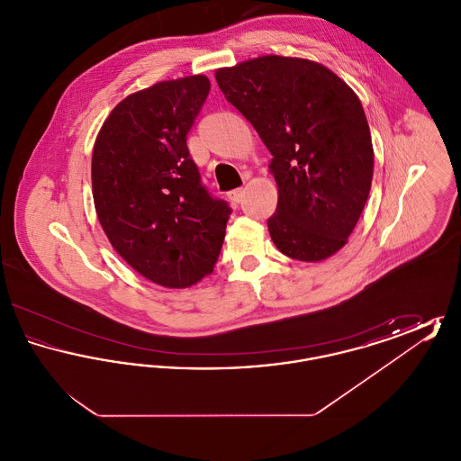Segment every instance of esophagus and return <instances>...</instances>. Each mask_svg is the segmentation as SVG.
Listing matches in <instances>:
<instances>
[{"mask_svg": "<svg viewBox=\"0 0 461 461\" xmlns=\"http://www.w3.org/2000/svg\"><path fill=\"white\" fill-rule=\"evenodd\" d=\"M243 194H245V190L243 188H237V190H233V192H230V195L228 197L231 198L233 202H241V198H243Z\"/></svg>", "mask_w": 461, "mask_h": 461, "instance_id": "esophagus-1", "label": "esophagus"}]
</instances>
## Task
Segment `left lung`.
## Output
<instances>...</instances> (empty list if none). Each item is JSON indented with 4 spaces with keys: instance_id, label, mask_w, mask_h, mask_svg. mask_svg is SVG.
Wrapping results in <instances>:
<instances>
[{
    "instance_id": "8db88e82",
    "label": "left lung",
    "mask_w": 461,
    "mask_h": 461,
    "mask_svg": "<svg viewBox=\"0 0 461 461\" xmlns=\"http://www.w3.org/2000/svg\"><path fill=\"white\" fill-rule=\"evenodd\" d=\"M224 98L273 155L276 249L318 263L340 250L368 200L373 145L363 105L337 74L306 59L264 55L216 70Z\"/></svg>"
}]
</instances>
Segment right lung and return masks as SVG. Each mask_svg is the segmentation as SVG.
Instances as JSON below:
<instances>
[{"mask_svg":"<svg viewBox=\"0 0 461 461\" xmlns=\"http://www.w3.org/2000/svg\"><path fill=\"white\" fill-rule=\"evenodd\" d=\"M211 83L162 81L110 112L91 157L93 200L115 252L147 280L195 285L218 261L230 205L202 185L186 147Z\"/></svg>","mask_w":461,"mask_h":461,"instance_id":"obj_1","label":"right lung"}]
</instances>
